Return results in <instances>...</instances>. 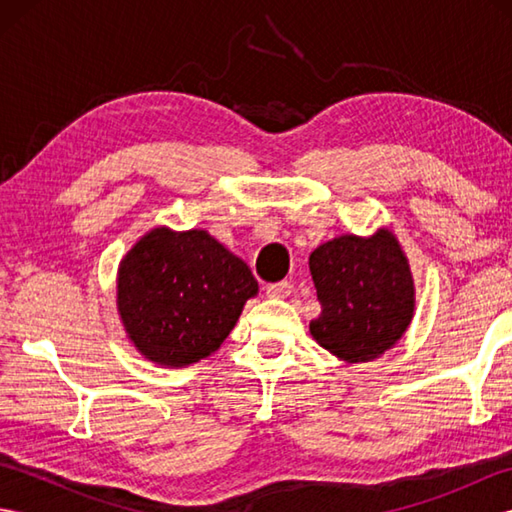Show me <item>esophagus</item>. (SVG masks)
<instances>
[{
	"mask_svg": "<svg viewBox=\"0 0 512 512\" xmlns=\"http://www.w3.org/2000/svg\"><path fill=\"white\" fill-rule=\"evenodd\" d=\"M290 292H292L290 281H277V284L266 286V295L273 299H286V297H290Z\"/></svg>",
	"mask_w": 512,
	"mask_h": 512,
	"instance_id": "34e87169",
	"label": "esophagus"
}]
</instances>
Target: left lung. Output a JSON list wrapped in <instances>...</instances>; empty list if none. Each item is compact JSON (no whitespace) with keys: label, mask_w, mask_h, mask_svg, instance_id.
<instances>
[{"label":"left lung","mask_w":512,"mask_h":512,"mask_svg":"<svg viewBox=\"0 0 512 512\" xmlns=\"http://www.w3.org/2000/svg\"><path fill=\"white\" fill-rule=\"evenodd\" d=\"M321 314L310 334L347 363H367L394 347L416 308L409 262L387 228L372 237L341 235L310 255Z\"/></svg>","instance_id":"8db88e82"}]
</instances>
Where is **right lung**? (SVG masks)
<instances>
[{
	"label": "right lung",
	"instance_id": "obj_1",
	"mask_svg": "<svg viewBox=\"0 0 512 512\" xmlns=\"http://www.w3.org/2000/svg\"><path fill=\"white\" fill-rule=\"evenodd\" d=\"M257 290L250 268L206 231L160 226L123 257L116 306L140 354L184 367L224 343Z\"/></svg>",
	"mask_w": 512,
	"mask_h": 512
}]
</instances>
